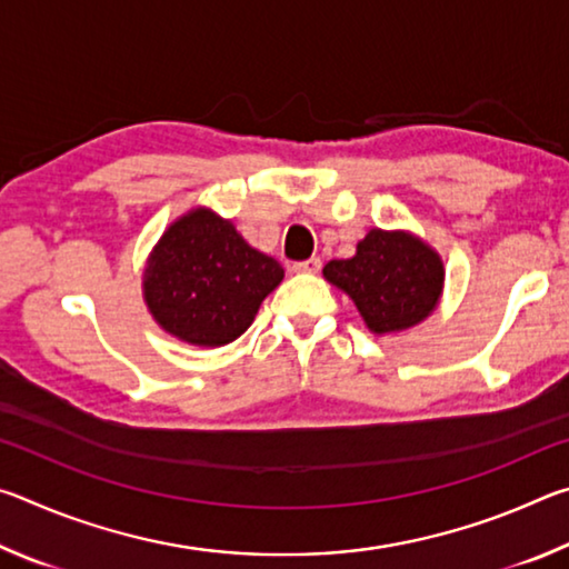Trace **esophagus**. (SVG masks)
I'll return each instance as SVG.
<instances>
[{"mask_svg": "<svg viewBox=\"0 0 569 569\" xmlns=\"http://www.w3.org/2000/svg\"><path fill=\"white\" fill-rule=\"evenodd\" d=\"M296 273H319L321 271V258H308V261L293 263Z\"/></svg>", "mask_w": 569, "mask_h": 569, "instance_id": "obj_1", "label": "esophagus"}]
</instances>
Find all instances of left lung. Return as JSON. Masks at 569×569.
I'll use <instances>...</instances> for the list:
<instances>
[{"mask_svg": "<svg viewBox=\"0 0 569 569\" xmlns=\"http://www.w3.org/2000/svg\"><path fill=\"white\" fill-rule=\"evenodd\" d=\"M323 278L351 298L373 333H397L435 311L445 263L421 238L373 228L359 240L353 258L326 263Z\"/></svg>", "mask_w": 569, "mask_h": 569, "instance_id": "1", "label": "left lung"}]
</instances>
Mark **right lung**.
I'll return each instance as SVG.
<instances>
[{
  "instance_id": "right-lung-1",
  "label": "right lung",
  "mask_w": 569,
  "mask_h": 569,
  "mask_svg": "<svg viewBox=\"0 0 569 569\" xmlns=\"http://www.w3.org/2000/svg\"><path fill=\"white\" fill-rule=\"evenodd\" d=\"M281 281L276 258L250 248L230 220L196 208L152 248L142 296L152 319L176 339L223 346L253 323L263 298Z\"/></svg>"
}]
</instances>
